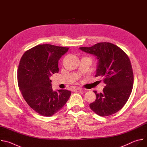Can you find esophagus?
<instances>
[{
	"label": "esophagus",
	"mask_w": 147,
	"mask_h": 147,
	"mask_svg": "<svg viewBox=\"0 0 147 147\" xmlns=\"http://www.w3.org/2000/svg\"><path fill=\"white\" fill-rule=\"evenodd\" d=\"M74 90H80V91L82 90V89L81 88H80V87H76V88H74Z\"/></svg>",
	"instance_id": "1"
}]
</instances>
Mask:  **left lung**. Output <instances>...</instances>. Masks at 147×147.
I'll use <instances>...</instances> for the list:
<instances>
[{"mask_svg":"<svg viewBox=\"0 0 147 147\" xmlns=\"http://www.w3.org/2000/svg\"><path fill=\"white\" fill-rule=\"evenodd\" d=\"M80 49L96 56L95 76L102 78L105 84L102 93L94 91L96 98L90 104L91 109L102 117L116 113L127 102L133 89L134 76L129 57L119 47L107 42Z\"/></svg>","mask_w":147,"mask_h":147,"instance_id":"1","label":"left lung"}]
</instances>
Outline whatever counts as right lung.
I'll return each instance as SVG.
<instances>
[{
  "label": "right lung",
  "mask_w": 147,
  "mask_h": 147,
  "mask_svg": "<svg viewBox=\"0 0 147 147\" xmlns=\"http://www.w3.org/2000/svg\"><path fill=\"white\" fill-rule=\"evenodd\" d=\"M69 48L50 44L36 45L27 51L17 70L19 89L34 111L51 116L65 106L71 94L66 90L53 91L49 77L59 72L58 61Z\"/></svg>",
  "instance_id": "add662e5"
}]
</instances>
